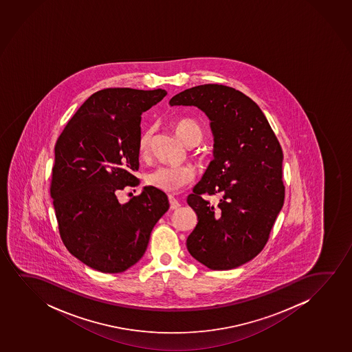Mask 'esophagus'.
Returning <instances> with one entry per match:
<instances>
[{
  "label": "esophagus",
  "instance_id": "obj_1",
  "mask_svg": "<svg viewBox=\"0 0 352 352\" xmlns=\"http://www.w3.org/2000/svg\"><path fill=\"white\" fill-rule=\"evenodd\" d=\"M169 204H170V209L172 210H175V209H179L180 208V203H179L178 199L174 197V196H168Z\"/></svg>",
  "mask_w": 352,
  "mask_h": 352
}]
</instances>
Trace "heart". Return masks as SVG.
I'll return each mask as SVG.
<instances>
[{"label": "heart", "instance_id": "1", "mask_svg": "<svg viewBox=\"0 0 352 352\" xmlns=\"http://www.w3.org/2000/svg\"><path fill=\"white\" fill-rule=\"evenodd\" d=\"M174 132L188 146L197 144L202 138V129L196 121L191 119H178L172 122ZM153 130H146L140 135L138 140V154L142 159H146L151 151ZM195 169L190 166H159L146 174L145 182L151 188L160 191L174 193L191 183L195 179Z\"/></svg>", "mask_w": 352, "mask_h": 352}]
</instances>
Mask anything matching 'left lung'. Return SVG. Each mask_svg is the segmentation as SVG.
<instances>
[{
    "label": "left lung",
    "mask_w": 352,
    "mask_h": 352,
    "mask_svg": "<svg viewBox=\"0 0 352 352\" xmlns=\"http://www.w3.org/2000/svg\"><path fill=\"white\" fill-rule=\"evenodd\" d=\"M169 104L199 108L214 135V160L188 197L198 220L188 252L210 270H233L260 254L284 206L279 140L260 107L233 87L198 85ZM203 194L221 201L212 206Z\"/></svg>",
    "instance_id": "obj_1"
}]
</instances>
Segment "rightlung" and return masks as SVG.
<instances>
[{
    "instance_id": "right-lung-1",
    "label": "right lung",
    "mask_w": 352,
    "mask_h": 352,
    "mask_svg": "<svg viewBox=\"0 0 352 352\" xmlns=\"http://www.w3.org/2000/svg\"><path fill=\"white\" fill-rule=\"evenodd\" d=\"M167 92L109 87L95 92L68 121L55 144L50 196L67 250L102 273H122L144 255L150 233L168 210L164 191L145 186L120 204L119 190L140 179L142 113Z\"/></svg>"
}]
</instances>
